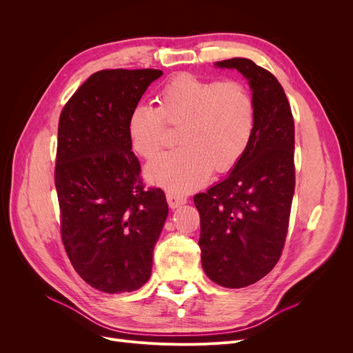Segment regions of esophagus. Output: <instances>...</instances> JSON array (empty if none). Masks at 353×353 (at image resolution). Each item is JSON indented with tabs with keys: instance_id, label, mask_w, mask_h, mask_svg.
Segmentation results:
<instances>
[{
	"instance_id": "34e87169",
	"label": "esophagus",
	"mask_w": 353,
	"mask_h": 353,
	"mask_svg": "<svg viewBox=\"0 0 353 353\" xmlns=\"http://www.w3.org/2000/svg\"><path fill=\"white\" fill-rule=\"evenodd\" d=\"M166 200H168V205H169L170 209H175L181 205H184V203L187 201V199L184 196H179L176 193H168Z\"/></svg>"
}]
</instances>
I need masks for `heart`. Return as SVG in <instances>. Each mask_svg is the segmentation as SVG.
Returning a JSON list of instances; mask_svg holds the SVG:
<instances>
[{
    "label": "heart",
    "instance_id": "heart-1",
    "mask_svg": "<svg viewBox=\"0 0 353 353\" xmlns=\"http://www.w3.org/2000/svg\"><path fill=\"white\" fill-rule=\"evenodd\" d=\"M179 126L178 150L147 166L150 183L184 194L203 185L212 169L230 172L248 153L256 131V103L240 81L179 74L156 97V108L137 105L126 122L132 152L156 159L166 143V125Z\"/></svg>",
    "mask_w": 353,
    "mask_h": 353
}]
</instances>
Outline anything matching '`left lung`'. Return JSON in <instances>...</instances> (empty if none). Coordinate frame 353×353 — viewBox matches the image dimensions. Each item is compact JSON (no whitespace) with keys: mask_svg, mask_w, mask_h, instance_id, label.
Listing matches in <instances>:
<instances>
[{"mask_svg":"<svg viewBox=\"0 0 353 353\" xmlns=\"http://www.w3.org/2000/svg\"><path fill=\"white\" fill-rule=\"evenodd\" d=\"M249 81L256 131L231 174L194 196L200 213L201 266L222 287L241 288L279 262L294 194V121L284 90L271 72L249 59L216 63Z\"/></svg>","mask_w":353,"mask_h":353,"instance_id":"1","label":"left lung"}]
</instances>
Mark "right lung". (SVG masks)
<instances>
[{
    "label": "right lung",
    "instance_id": "right-lung-1",
    "mask_svg": "<svg viewBox=\"0 0 353 353\" xmlns=\"http://www.w3.org/2000/svg\"><path fill=\"white\" fill-rule=\"evenodd\" d=\"M157 69L92 73L59 119L54 184L60 232L81 279L104 293L134 292L150 279L168 216L160 188L145 190L126 122Z\"/></svg>",
    "mask_w": 353,
    "mask_h": 353
}]
</instances>
